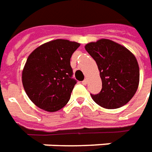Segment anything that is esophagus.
<instances>
[{
	"mask_svg": "<svg viewBox=\"0 0 152 152\" xmlns=\"http://www.w3.org/2000/svg\"><path fill=\"white\" fill-rule=\"evenodd\" d=\"M83 85H86L87 84V83H88V79H84V80H83Z\"/></svg>",
	"mask_w": 152,
	"mask_h": 152,
	"instance_id": "1",
	"label": "esophagus"
}]
</instances>
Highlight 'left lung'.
<instances>
[{"label":"left lung","instance_id":"left-lung-1","mask_svg":"<svg viewBox=\"0 0 152 152\" xmlns=\"http://www.w3.org/2000/svg\"><path fill=\"white\" fill-rule=\"evenodd\" d=\"M87 52L97 63L102 90L91 95L94 101L107 109L124 106L132 98L139 85L137 60L130 50L107 39H100L85 45Z\"/></svg>","mask_w":152,"mask_h":152}]
</instances>
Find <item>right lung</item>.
Wrapping results in <instances>:
<instances>
[{"label": "right lung", "instance_id": "obj_1", "mask_svg": "<svg viewBox=\"0 0 152 152\" xmlns=\"http://www.w3.org/2000/svg\"><path fill=\"white\" fill-rule=\"evenodd\" d=\"M79 43L58 39L37 47L22 70V84L34 105L54 113L69 100L76 81L71 78L70 58Z\"/></svg>", "mask_w": 152, "mask_h": 152}]
</instances>
